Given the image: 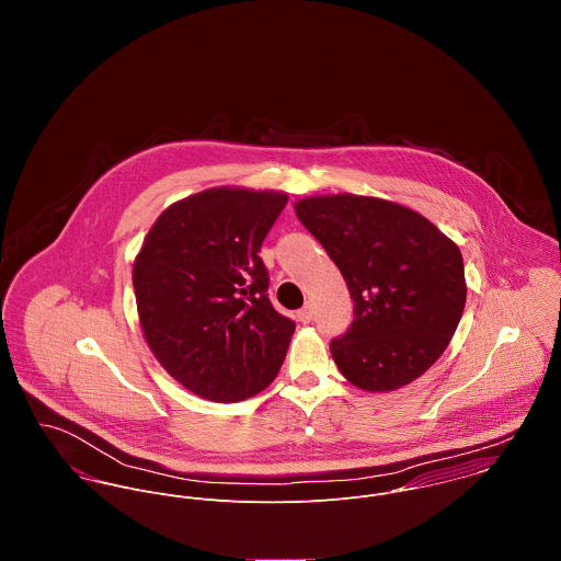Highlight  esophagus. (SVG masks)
Wrapping results in <instances>:
<instances>
[{
	"mask_svg": "<svg viewBox=\"0 0 561 561\" xmlns=\"http://www.w3.org/2000/svg\"><path fill=\"white\" fill-rule=\"evenodd\" d=\"M311 320H313V307H311V305H307V307H302V309L298 311V321L309 323Z\"/></svg>",
	"mask_w": 561,
	"mask_h": 561,
	"instance_id": "34e87169",
	"label": "esophagus"
}]
</instances>
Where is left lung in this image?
Listing matches in <instances>:
<instances>
[{"mask_svg": "<svg viewBox=\"0 0 561 561\" xmlns=\"http://www.w3.org/2000/svg\"><path fill=\"white\" fill-rule=\"evenodd\" d=\"M300 222L341 270L354 321L330 354L347 382L398 391L447 350L467 302L462 252L425 216L358 194L307 196Z\"/></svg>", "mask_w": 561, "mask_h": 561, "instance_id": "left-lung-1", "label": "left lung"}]
</instances>
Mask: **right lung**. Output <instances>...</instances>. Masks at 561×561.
<instances>
[{
    "label": "right lung",
    "mask_w": 561,
    "mask_h": 561,
    "mask_svg": "<svg viewBox=\"0 0 561 561\" xmlns=\"http://www.w3.org/2000/svg\"><path fill=\"white\" fill-rule=\"evenodd\" d=\"M285 192L220 185L165 207L134 261L145 341L187 391L241 401L278 374L296 323L274 311L261 243Z\"/></svg>",
    "instance_id": "add662e5"
}]
</instances>
